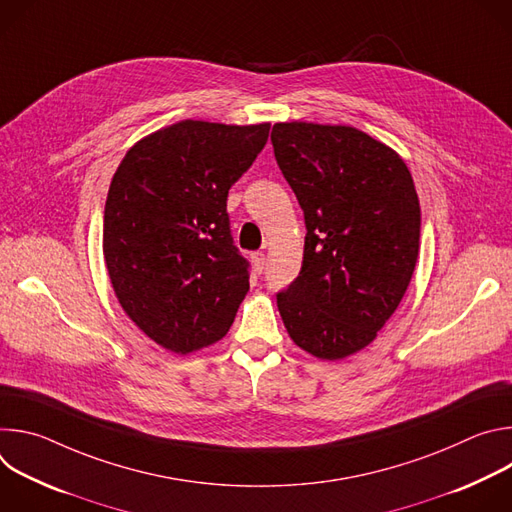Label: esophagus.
Segmentation results:
<instances>
[{
    "mask_svg": "<svg viewBox=\"0 0 512 512\" xmlns=\"http://www.w3.org/2000/svg\"><path fill=\"white\" fill-rule=\"evenodd\" d=\"M251 261H253V269H255L257 273H261L263 267H265V253H261V251L253 253V255H251Z\"/></svg>",
    "mask_w": 512,
    "mask_h": 512,
    "instance_id": "obj_1",
    "label": "esophagus"
}]
</instances>
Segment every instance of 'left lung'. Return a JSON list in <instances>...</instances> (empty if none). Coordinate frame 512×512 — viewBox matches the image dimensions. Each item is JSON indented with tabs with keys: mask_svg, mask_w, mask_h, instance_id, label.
Instances as JSON below:
<instances>
[{
	"mask_svg": "<svg viewBox=\"0 0 512 512\" xmlns=\"http://www.w3.org/2000/svg\"><path fill=\"white\" fill-rule=\"evenodd\" d=\"M271 143L308 231L277 308L300 348L340 360L369 346L405 296L421 227L413 178L399 154L348 125L275 123Z\"/></svg>",
	"mask_w": 512,
	"mask_h": 512,
	"instance_id": "1",
	"label": "left lung"
}]
</instances>
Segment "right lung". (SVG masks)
<instances>
[{
    "label": "right lung",
    "instance_id": "add662e5",
    "mask_svg": "<svg viewBox=\"0 0 512 512\" xmlns=\"http://www.w3.org/2000/svg\"><path fill=\"white\" fill-rule=\"evenodd\" d=\"M269 123L180 121L137 141L105 202L103 255L125 314L188 354L221 340L249 291L229 188L265 148Z\"/></svg>",
    "mask_w": 512,
    "mask_h": 512
}]
</instances>
